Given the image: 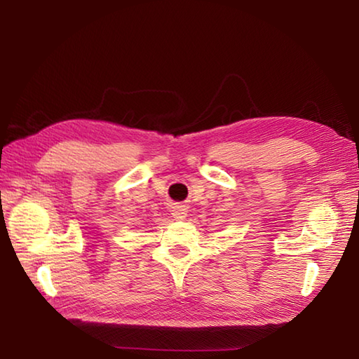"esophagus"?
I'll list each match as a JSON object with an SVG mask.
<instances>
[{
  "label": "esophagus",
  "instance_id": "obj_1",
  "mask_svg": "<svg viewBox=\"0 0 359 359\" xmlns=\"http://www.w3.org/2000/svg\"><path fill=\"white\" fill-rule=\"evenodd\" d=\"M171 216L175 220H184L188 216V210L185 205H180V203H172L171 205Z\"/></svg>",
  "mask_w": 359,
  "mask_h": 359
}]
</instances>
